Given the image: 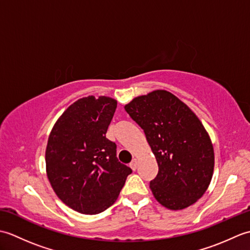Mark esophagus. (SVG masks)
<instances>
[{
	"label": "esophagus",
	"instance_id": "1",
	"mask_svg": "<svg viewBox=\"0 0 250 250\" xmlns=\"http://www.w3.org/2000/svg\"><path fill=\"white\" fill-rule=\"evenodd\" d=\"M130 167L133 169V171H135L136 169V167H137V160L136 159H133V160L131 161V163H130Z\"/></svg>",
	"mask_w": 250,
	"mask_h": 250
}]
</instances>
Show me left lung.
I'll list each match as a JSON object with an SVG mask.
<instances>
[{"label": "left lung", "mask_w": 250, "mask_h": 250, "mask_svg": "<svg viewBox=\"0 0 250 250\" xmlns=\"http://www.w3.org/2000/svg\"><path fill=\"white\" fill-rule=\"evenodd\" d=\"M144 130L159 171L149 187L159 203L177 210L195 203L213 177L214 148L198 117L177 97L156 90L125 106Z\"/></svg>", "instance_id": "8db88e82"}]
</instances>
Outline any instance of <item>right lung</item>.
<instances>
[{
  "label": "right lung",
  "mask_w": 250,
  "mask_h": 250,
  "mask_svg": "<svg viewBox=\"0 0 250 250\" xmlns=\"http://www.w3.org/2000/svg\"><path fill=\"white\" fill-rule=\"evenodd\" d=\"M117 107L108 97L76 101L62 114L46 148L47 176L63 203L95 215L115 203L132 169L117 159L106 132Z\"/></svg>",
  "instance_id": "add662e5"
}]
</instances>
